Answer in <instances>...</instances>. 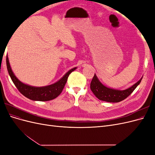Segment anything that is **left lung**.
<instances>
[{
  "instance_id": "1",
  "label": "left lung",
  "mask_w": 155,
  "mask_h": 155,
  "mask_svg": "<svg viewBox=\"0 0 155 155\" xmlns=\"http://www.w3.org/2000/svg\"><path fill=\"white\" fill-rule=\"evenodd\" d=\"M142 78L143 77H142L141 79L134 84L133 86L125 89V90L121 91L118 90V89L109 88L103 85L98 79L96 75L94 74L91 83V89L94 94L100 100L110 103H117L127 97L141 82Z\"/></svg>"
}]
</instances>
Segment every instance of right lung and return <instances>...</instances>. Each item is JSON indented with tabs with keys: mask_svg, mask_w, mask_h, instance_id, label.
<instances>
[{
	"mask_svg": "<svg viewBox=\"0 0 155 155\" xmlns=\"http://www.w3.org/2000/svg\"><path fill=\"white\" fill-rule=\"evenodd\" d=\"M6 65L12 81L22 94L30 100L39 101H50L57 97L63 91L70 74L77 68V67H74L70 69L59 81L51 85L45 87H34L23 83L15 76L10 67L8 55L6 56Z\"/></svg>",
	"mask_w": 155,
	"mask_h": 155,
	"instance_id": "right-lung-1",
	"label": "right lung"
}]
</instances>
